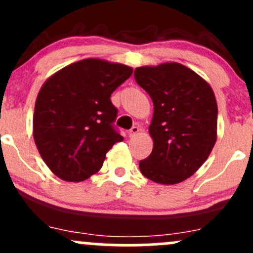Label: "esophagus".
<instances>
[{"instance_id": "1", "label": "esophagus", "mask_w": 253, "mask_h": 253, "mask_svg": "<svg viewBox=\"0 0 253 253\" xmlns=\"http://www.w3.org/2000/svg\"><path fill=\"white\" fill-rule=\"evenodd\" d=\"M139 131H140V128L138 126H133L132 127L131 129H129V132H128V134H129V137H134L135 134H138L139 133Z\"/></svg>"}]
</instances>
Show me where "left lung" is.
Wrapping results in <instances>:
<instances>
[{"instance_id": "1", "label": "left lung", "mask_w": 253, "mask_h": 253, "mask_svg": "<svg viewBox=\"0 0 253 253\" xmlns=\"http://www.w3.org/2000/svg\"><path fill=\"white\" fill-rule=\"evenodd\" d=\"M134 79L150 95L154 148L139 162L144 177L177 184L203 166L217 140V102L206 80L179 63L139 66Z\"/></svg>"}]
</instances>
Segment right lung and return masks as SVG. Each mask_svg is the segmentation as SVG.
Returning <instances> with one entry per match:
<instances>
[{
  "label": "right lung",
  "mask_w": 253,
  "mask_h": 253,
  "mask_svg": "<svg viewBox=\"0 0 253 253\" xmlns=\"http://www.w3.org/2000/svg\"><path fill=\"white\" fill-rule=\"evenodd\" d=\"M133 73L131 66L88 58L60 69L37 94L33 135L42 160L60 179L82 182L97 173L115 143L118 109L111 93Z\"/></svg>",
  "instance_id": "right-lung-1"
}]
</instances>
